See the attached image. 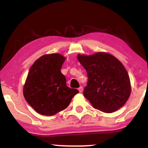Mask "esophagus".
Segmentation results:
<instances>
[{
  "label": "esophagus",
  "instance_id": "esophagus-1",
  "mask_svg": "<svg viewBox=\"0 0 148 148\" xmlns=\"http://www.w3.org/2000/svg\"><path fill=\"white\" fill-rule=\"evenodd\" d=\"M78 90L80 93H82L83 92V88H82V86L79 87V89H78Z\"/></svg>",
  "mask_w": 148,
  "mask_h": 148
}]
</instances>
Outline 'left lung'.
I'll use <instances>...</instances> for the list:
<instances>
[{
	"label": "left lung",
	"instance_id": "1",
	"mask_svg": "<svg viewBox=\"0 0 148 148\" xmlns=\"http://www.w3.org/2000/svg\"><path fill=\"white\" fill-rule=\"evenodd\" d=\"M88 75L84 95L94 108L112 113L121 108L131 94L130 79L121 61L106 52L78 54Z\"/></svg>",
	"mask_w": 148,
	"mask_h": 148
}]
</instances>
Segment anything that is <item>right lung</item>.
I'll list each match as a JSON object with an SVG mask.
<instances>
[{
  "label": "right lung",
  "instance_id": "1",
  "mask_svg": "<svg viewBox=\"0 0 148 148\" xmlns=\"http://www.w3.org/2000/svg\"><path fill=\"white\" fill-rule=\"evenodd\" d=\"M66 58L60 54H45L30 68L23 86V96L38 113L52 116L67 108L77 89L66 86L60 72Z\"/></svg>",
  "mask_w": 148,
  "mask_h": 148
}]
</instances>
